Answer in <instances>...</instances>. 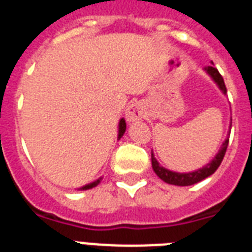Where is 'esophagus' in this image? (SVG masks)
Segmentation results:
<instances>
[{"label": "esophagus", "mask_w": 252, "mask_h": 252, "mask_svg": "<svg viewBox=\"0 0 252 252\" xmlns=\"http://www.w3.org/2000/svg\"><path fill=\"white\" fill-rule=\"evenodd\" d=\"M144 116V106L141 105V103H133V105H130L129 107L126 108V118L129 123L138 122V120L142 119Z\"/></svg>", "instance_id": "1"}]
</instances>
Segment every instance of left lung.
Here are the masks:
<instances>
[{
  "label": "left lung",
  "mask_w": 252,
  "mask_h": 252,
  "mask_svg": "<svg viewBox=\"0 0 252 252\" xmlns=\"http://www.w3.org/2000/svg\"><path fill=\"white\" fill-rule=\"evenodd\" d=\"M212 66H207L204 67L203 71L207 73L208 76L211 77L212 81H214L218 88L220 89L224 95H226V88L225 84H224V79L222 76L219 73V71L214 67V63L211 62ZM230 126H232V119H230V126H229V129H230ZM230 133V130H229ZM228 133V136H229ZM228 142H229V137H226L225 141L222 142L221 147L219 149L218 154L215 155L214 159L211 161H208L207 164L203 165L202 168H198L195 171H191V172H175V171H171L168 168H164L163 165L157 160L155 158L154 153L151 151V165H153V169H154V172L157 173L159 179L163 180L164 183L169 184V185H176V186H189V185H194V184L199 183L202 180L207 179L208 176H211L212 173L219 168V165L221 164L222 158H224V155H225L226 147H228Z\"/></svg>",
  "instance_id": "obj_1"
}]
</instances>
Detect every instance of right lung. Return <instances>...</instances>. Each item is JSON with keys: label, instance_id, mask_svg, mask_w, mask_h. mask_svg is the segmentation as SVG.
<instances>
[{"label": "right lung", "instance_id": "1", "mask_svg": "<svg viewBox=\"0 0 252 252\" xmlns=\"http://www.w3.org/2000/svg\"><path fill=\"white\" fill-rule=\"evenodd\" d=\"M126 120H124V118H122V119L119 120V126H118V140H120L123 137V134L126 133ZM102 177H99V179H97L95 181H93V183H89L87 184V185L81 186V188H79L77 190H89V189H93V188H95V186L98 185V184L101 183Z\"/></svg>", "mask_w": 252, "mask_h": 252}]
</instances>
